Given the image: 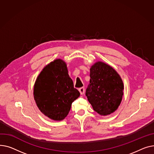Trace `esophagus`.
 <instances>
[{"label": "esophagus", "instance_id": "1", "mask_svg": "<svg viewBox=\"0 0 154 154\" xmlns=\"http://www.w3.org/2000/svg\"><path fill=\"white\" fill-rule=\"evenodd\" d=\"M79 91L80 93L81 94H83L85 93V88L84 87H81L80 88H79Z\"/></svg>", "mask_w": 154, "mask_h": 154}]
</instances>
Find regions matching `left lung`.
<instances>
[{
    "label": "left lung",
    "instance_id": "left-lung-1",
    "mask_svg": "<svg viewBox=\"0 0 154 154\" xmlns=\"http://www.w3.org/2000/svg\"><path fill=\"white\" fill-rule=\"evenodd\" d=\"M90 78L86 96L93 109L103 116L114 112L123 95L124 85L120 76L111 66L99 61L90 69Z\"/></svg>",
    "mask_w": 154,
    "mask_h": 154
}]
</instances>
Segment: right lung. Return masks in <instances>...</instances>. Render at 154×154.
I'll return each instance as SVG.
<instances>
[{"instance_id": "1", "label": "right lung", "mask_w": 154, "mask_h": 154, "mask_svg": "<svg viewBox=\"0 0 154 154\" xmlns=\"http://www.w3.org/2000/svg\"><path fill=\"white\" fill-rule=\"evenodd\" d=\"M34 99L41 112L55 121L64 119L71 104L80 95L68 73L66 63L58 59L45 66L35 83Z\"/></svg>"}]
</instances>
